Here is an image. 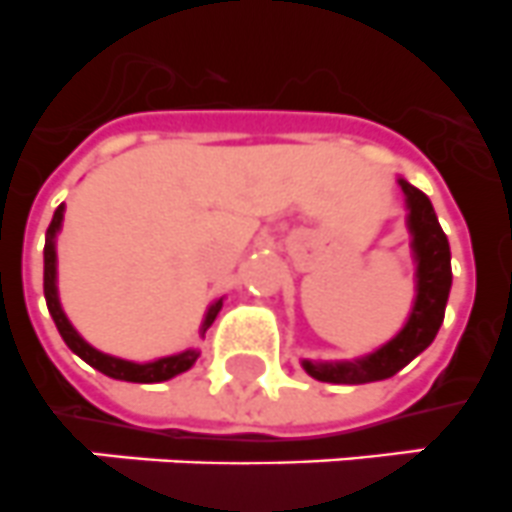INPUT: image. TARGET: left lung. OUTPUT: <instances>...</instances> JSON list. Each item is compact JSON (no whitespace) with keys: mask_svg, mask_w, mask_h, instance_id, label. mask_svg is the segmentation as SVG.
<instances>
[{"mask_svg":"<svg viewBox=\"0 0 512 512\" xmlns=\"http://www.w3.org/2000/svg\"><path fill=\"white\" fill-rule=\"evenodd\" d=\"M400 188H403L408 209H411L408 227H411L413 252H416L418 260V296L411 319L385 347L372 352L370 357L357 359V362L321 365V362H308L306 359L303 367L316 380L334 382V385H362V382L388 380L395 372L403 370L411 359H416L439 334L451 290L449 239H446L426 193L418 191L403 178H400Z\"/></svg>","mask_w":512,"mask_h":512,"instance_id":"1","label":"left lung"}]
</instances>
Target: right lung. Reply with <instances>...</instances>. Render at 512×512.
<instances>
[{"instance_id":"add662e5","label":"right lung","mask_w":512,"mask_h":512,"mask_svg":"<svg viewBox=\"0 0 512 512\" xmlns=\"http://www.w3.org/2000/svg\"><path fill=\"white\" fill-rule=\"evenodd\" d=\"M61 222H63V204L55 209L53 222H50L48 234H45L43 290H45V303H48L50 316H53L55 326H58V331H61L63 342L68 344V349H71L73 354H78V357L84 359V362H89L91 367H96L99 372L114 377V380L163 382V380H170V377L181 375V372H186L188 367H191L193 362L199 359V352H196V349H188V352L173 354V357H163V359H155V362L137 365V362H127V359L109 357V354L99 352V349H94L91 344H86L84 339L78 336V331L73 329L71 321L66 319V313H63L61 303H58V290H55V234H58V229H61ZM219 308H222V301H216L214 306L209 308L201 331H206L211 324H214Z\"/></svg>"}]
</instances>
